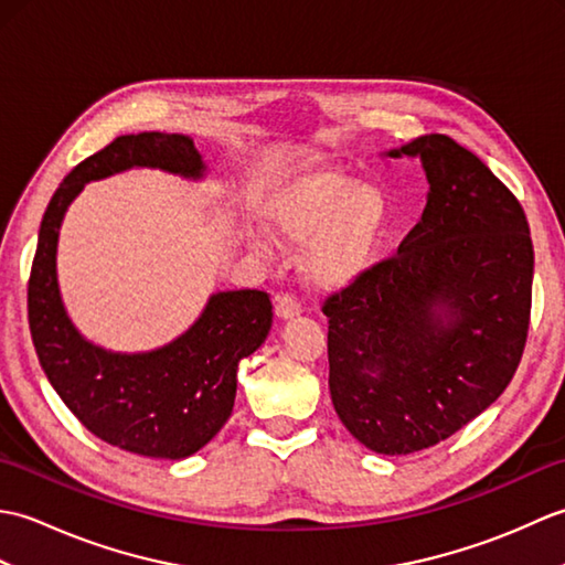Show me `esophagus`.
<instances>
[{"label":"esophagus","instance_id":"1","mask_svg":"<svg viewBox=\"0 0 565 565\" xmlns=\"http://www.w3.org/2000/svg\"><path fill=\"white\" fill-rule=\"evenodd\" d=\"M274 310H276V316H279L281 320H291V318H296L298 313H301V303H298L294 296L284 294V296L276 298V308Z\"/></svg>","mask_w":565,"mask_h":565}]
</instances>
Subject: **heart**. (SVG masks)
<instances>
[{"label":"heart","instance_id":"obj_1","mask_svg":"<svg viewBox=\"0 0 565 565\" xmlns=\"http://www.w3.org/2000/svg\"><path fill=\"white\" fill-rule=\"evenodd\" d=\"M271 231L289 245H308L303 269L320 289H342L374 259L388 225L386 199L342 170L291 179L267 203Z\"/></svg>","mask_w":565,"mask_h":565}]
</instances>
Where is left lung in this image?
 <instances>
[{
  "label": "left lung",
  "mask_w": 565,
  "mask_h": 565,
  "mask_svg": "<svg viewBox=\"0 0 565 565\" xmlns=\"http://www.w3.org/2000/svg\"><path fill=\"white\" fill-rule=\"evenodd\" d=\"M386 154L423 162V218L322 313L334 413L366 449L401 456L451 437L508 388L530 330L534 247L520 201L449 136Z\"/></svg>",
  "instance_id": "left-lung-1"
}]
</instances>
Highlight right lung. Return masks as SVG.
I'll return each mask as SVG.
<instances>
[{
  "label": "right lung",
  "mask_w": 565,
  "mask_h": 565,
  "mask_svg": "<svg viewBox=\"0 0 565 565\" xmlns=\"http://www.w3.org/2000/svg\"><path fill=\"white\" fill-rule=\"evenodd\" d=\"M134 167L191 182L206 177L194 140L160 130L121 136L79 162L41 221L29 279V326L47 381L92 435L130 454L177 461L206 447L231 417L237 364L267 340L271 301L255 289L213 294L194 326L150 352H114L84 338L57 286L60 225L84 184Z\"/></svg>",
  "instance_id": "right-lung-1"
}]
</instances>
